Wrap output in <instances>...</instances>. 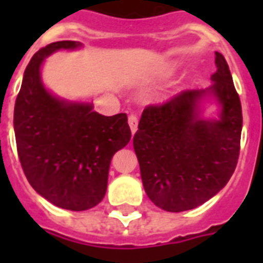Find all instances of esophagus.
I'll return each mask as SVG.
<instances>
[{"instance_id":"1","label":"esophagus","mask_w":263,"mask_h":263,"mask_svg":"<svg viewBox=\"0 0 263 263\" xmlns=\"http://www.w3.org/2000/svg\"><path fill=\"white\" fill-rule=\"evenodd\" d=\"M128 124H129V128H131L132 134H135L138 129V117L137 115H129V117H128Z\"/></svg>"}]
</instances>
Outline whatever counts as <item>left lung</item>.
Returning a JSON list of instances; mask_svg holds the SVG:
<instances>
[{"instance_id":"obj_1","label":"left lung","mask_w":263,"mask_h":263,"mask_svg":"<svg viewBox=\"0 0 263 263\" xmlns=\"http://www.w3.org/2000/svg\"><path fill=\"white\" fill-rule=\"evenodd\" d=\"M205 90H187L162 105H149L134 135L143 189L171 213L196 209L226 186L235 171L242 109L224 56ZM214 97L218 119H204L201 103Z\"/></svg>"}]
</instances>
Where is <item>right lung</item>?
I'll use <instances>...</instances> for the list:
<instances>
[{
	"instance_id": "add662e5",
	"label": "right lung",
	"mask_w": 263,
	"mask_h": 263,
	"mask_svg": "<svg viewBox=\"0 0 263 263\" xmlns=\"http://www.w3.org/2000/svg\"><path fill=\"white\" fill-rule=\"evenodd\" d=\"M79 48L80 42L60 41L33 54L14 109L16 149L28 182L48 201L71 211L103 200L111 159L131 139L126 114H98L92 103L56 97L43 84L45 59Z\"/></svg>"
}]
</instances>
